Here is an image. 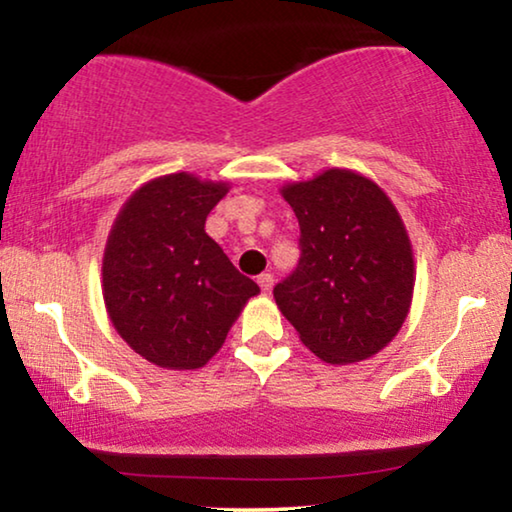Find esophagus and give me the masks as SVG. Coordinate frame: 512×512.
Here are the masks:
<instances>
[{
	"mask_svg": "<svg viewBox=\"0 0 512 512\" xmlns=\"http://www.w3.org/2000/svg\"><path fill=\"white\" fill-rule=\"evenodd\" d=\"M258 286H261L263 289V293H268V291H272V286H275V277L270 275V272H263L261 277H258Z\"/></svg>",
	"mask_w": 512,
	"mask_h": 512,
	"instance_id": "34e87169",
	"label": "esophagus"
}]
</instances>
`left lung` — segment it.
<instances>
[{
	"label": "left lung",
	"mask_w": 512,
	"mask_h": 512,
	"mask_svg": "<svg viewBox=\"0 0 512 512\" xmlns=\"http://www.w3.org/2000/svg\"><path fill=\"white\" fill-rule=\"evenodd\" d=\"M300 226V261L275 303L303 345L333 366L366 361L401 331L415 291V258L389 195L354 170L282 186Z\"/></svg>",
	"instance_id": "8db88e82"
}]
</instances>
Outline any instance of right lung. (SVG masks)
Instances as JSON below:
<instances>
[{"mask_svg":"<svg viewBox=\"0 0 512 512\" xmlns=\"http://www.w3.org/2000/svg\"><path fill=\"white\" fill-rule=\"evenodd\" d=\"M228 188L188 172L165 174L139 186L109 230L104 305L116 333L153 366H205L261 293L205 233Z\"/></svg>","mask_w":512,"mask_h":512,"instance_id":"1","label":"right lung"}]
</instances>
